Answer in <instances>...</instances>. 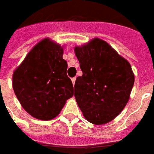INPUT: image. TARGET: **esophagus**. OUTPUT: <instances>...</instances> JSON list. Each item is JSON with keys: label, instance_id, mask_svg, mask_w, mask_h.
<instances>
[{"label": "esophagus", "instance_id": "obj_1", "mask_svg": "<svg viewBox=\"0 0 154 154\" xmlns=\"http://www.w3.org/2000/svg\"><path fill=\"white\" fill-rule=\"evenodd\" d=\"M72 84H75V82H76V77H72Z\"/></svg>", "mask_w": 154, "mask_h": 154}]
</instances>
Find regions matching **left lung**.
I'll use <instances>...</instances> for the list:
<instances>
[{
    "instance_id": "1",
    "label": "left lung",
    "mask_w": 154,
    "mask_h": 154,
    "mask_svg": "<svg viewBox=\"0 0 154 154\" xmlns=\"http://www.w3.org/2000/svg\"><path fill=\"white\" fill-rule=\"evenodd\" d=\"M82 76L77 77L74 96L84 117L102 125L114 119L128 102L135 82L129 62L103 40L76 47Z\"/></svg>"
}]
</instances>
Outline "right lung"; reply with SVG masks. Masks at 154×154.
Returning a JSON list of instances; mask_svg holds the SVG:
<instances>
[{
	"label": "right lung",
	"mask_w": 154,
	"mask_h": 154,
	"mask_svg": "<svg viewBox=\"0 0 154 154\" xmlns=\"http://www.w3.org/2000/svg\"><path fill=\"white\" fill-rule=\"evenodd\" d=\"M63 48L49 39L39 42L14 71L13 88L23 108L40 120H51L73 95Z\"/></svg>",
	"instance_id": "1"
}]
</instances>
